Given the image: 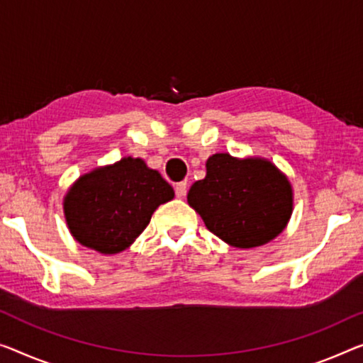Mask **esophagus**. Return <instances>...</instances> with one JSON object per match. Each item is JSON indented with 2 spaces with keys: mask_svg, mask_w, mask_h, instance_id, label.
<instances>
[{
  "mask_svg": "<svg viewBox=\"0 0 363 363\" xmlns=\"http://www.w3.org/2000/svg\"><path fill=\"white\" fill-rule=\"evenodd\" d=\"M186 189H188V183H186V182L177 183V185H175V194H177V198H185Z\"/></svg>",
  "mask_w": 363,
  "mask_h": 363,
  "instance_id": "esophagus-1",
  "label": "esophagus"
}]
</instances>
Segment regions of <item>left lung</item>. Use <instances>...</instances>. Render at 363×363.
Listing matches in <instances>:
<instances>
[{"instance_id": "left-lung-1", "label": "left lung", "mask_w": 363, "mask_h": 363, "mask_svg": "<svg viewBox=\"0 0 363 363\" xmlns=\"http://www.w3.org/2000/svg\"><path fill=\"white\" fill-rule=\"evenodd\" d=\"M186 198L214 235L243 250L281 235L294 211L287 175L255 155L213 154L206 160V177L193 183Z\"/></svg>"}]
</instances>
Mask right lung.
Here are the masks:
<instances>
[{"label":"right lung","mask_w":363,"mask_h":363,"mask_svg":"<svg viewBox=\"0 0 363 363\" xmlns=\"http://www.w3.org/2000/svg\"><path fill=\"white\" fill-rule=\"evenodd\" d=\"M174 196L157 170L139 157H123L77 178L65 194L63 213L77 243L116 255L131 247L154 211Z\"/></svg>","instance_id":"add662e5"}]
</instances>
